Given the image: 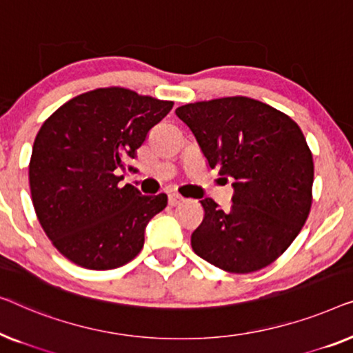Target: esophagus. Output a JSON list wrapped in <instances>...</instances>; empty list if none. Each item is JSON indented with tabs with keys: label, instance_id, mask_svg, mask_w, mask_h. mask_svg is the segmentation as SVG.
I'll list each match as a JSON object with an SVG mask.
<instances>
[{
	"label": "esophagus",
	"instance_id": "34e87169",
	"mask_svg": "<svg viewBox=\"0 0 353 353\" xmlns=\"http://www.w3.org/2000/svg\"><path fill=\"white\" fill-rule=\"evenodd\" d=\"M183 203V196L179 195V193H170V205L171 206H177Z\"/></svg>",
	"mask_w": 353,
	"mask_h": 353
}]
</instances>
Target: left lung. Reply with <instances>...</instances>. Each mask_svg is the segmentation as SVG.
<instances>
[{"instance_id":"obj_1","label":"left lung","mask_w":353,"mask_h":353,"mask_svg":"<svg viewBox=\"0 0 353 353\" xmlns=\"http://www.w3.org/2000/svg\"><path fill=\"white\" fill-rule=\"evenodd\" d=\"M176 115L195 136L211 170L233 179L230 210L201 200L192 233L201 259L232 274L272 264L294 241L312 206L314 160L301 128L250 97L187 103Z\"/></svg>"}]
</instances>
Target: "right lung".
Here are the masks:
<instances>
[{
    "mask_svg": "<svg viewBox=\"0 0 353 353\" xmlns=\"http://www.w3.org/2000/svg\"><path fill=\"white\" fill-rule=\"evenodd\" d=\"M172 105L102 88L73 97L43 123L28 166L32 201L48 238L73 264L110 270L141 252L145 227L168 196L118 187V172Z\"/></svg>",
    "mask_w": 353,
    "mask_h": 353,
    "instance_id": "obj_1",
    "label": "right lung"
}]
</instances>
